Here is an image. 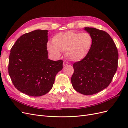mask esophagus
Listing matches in <instances>:
<instances>
[{"instance_id": "34e87169", "label": "esophagus", "mask_w": 128, "mask_h": 128, "mask_svg": "<svg viewBox=\"0 0 128 128\" xmlns=\"http://www.w3.org/2000/svg\"><path fill=\"white\" fill-rule=\"evenodd\" d=\"M68 62H67V61H64V62H63V66H65L68 65Z\"/></svg>"}]
</instances>
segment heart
Returning <instances> with one entry per match:
<instances>
[{
    "label": "heart",
    "mask_w": 128,
    "mask_h": 128,
    "mask_svg": "<svg viewBox=\"0 0 128 128\" xmlns=\"http://www.w3.org/2000/svg\"><path fill=\"white\" fill-rule=\"evenodd\" d=\"M94 43V38L90 33H81L74 31L56 34L52 39V43L48 42L49 52L57 57L61 52H65L69 60L78 61L86 58L90 52Z\"/></svg>",
    "instance_id": "obj_1"
}]
</instances>
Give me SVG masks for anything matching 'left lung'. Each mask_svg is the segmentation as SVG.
Here are the masks:
<instances>
[{"instance_id": "1", "label": "left lung", "mask_w": 128, "mask_h": 128, "mask_svg": "<svg viewBox=\"0 0 128 128\" xmlns=\"http://www.w3.org/2000/svg\"><path fill=\"white\" fill-rule=\"evenodd\" d=\"M94 38L88 56L73 64L71 78L73 88L84 95L96 94L111 83L117 70L118 53L113 39L104 31L94 28L84 29Z\"/></svg>"}]
</instances>
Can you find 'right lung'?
Returning a JSON list of instances; mask_svg holds the SVG:
<instances>
[{
	"instance_id": "obj_1",
	"label": "right lung",
	"mask_w": 128,
	"mask_h": 128,
	"mask_svg": "<svg viewBox=\"0 0 128 128\" xmlns=\"http://www.w3.org/2000/svg\"><path fill=\"white\" fill-rule=\"evenodd\" d=\"M47 30H36L18 38L10 49L8 74L14 86L30 96H39L52 88L63 61L48 59Z\"/></svg>"
}]
</instances>
